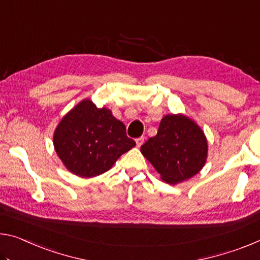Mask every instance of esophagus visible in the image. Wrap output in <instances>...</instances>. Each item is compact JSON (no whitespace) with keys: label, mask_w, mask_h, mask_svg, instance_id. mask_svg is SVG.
<instances>
[{"label":"esophagus","mask_w":260,"mask_h":260,"mask_svg":"<svg viewBox=\"0 0 260 260\" xmlns=\"http://www.w3.org/2000/svg\"><path fill=\"white\" fill-rule=\"evenodd\" d=\"M143 141H145V138H143V137H140L138 139H135V142H137V146L138 147H141Z\"/></svg>","instance_id":"esophagus-1"}]
</instances>
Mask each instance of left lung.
Wrapping results in <instances>:
<instances>
[{"label": "left lung", "instance_id": "1", "mask_svg": "<svg viewBox=\"0 0 260 260\" xmlns=\"http://www.w3.org/2000/svg\"><path fill=\"white\" fill-rule=\"evenodd\" d=\"M208 145L204 132L184 114H168L157 134L141 146V152L164 182L182 183L197 175L206 163Z\"/></svg>", "mask_w": 260, "mask_h": 260}]
</instances>
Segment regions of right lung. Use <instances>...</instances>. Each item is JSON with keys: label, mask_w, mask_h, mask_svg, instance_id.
Returning a JSON list of instances; mask_svg holds the SVG:
<instances>
[{"label": "right lung", "mask_w": 260, "mask_h": 260, "mask_svg": "<svg viewBox=\"0 0 260 260\" xmlns=\"http://www.w3.org/2000/svg\"><path fill=\"white\" fill-rule=\"evenodd\" d=\"M57 156L72 174L89 178L110 170L135 146L126 127L109 109L84 100L59 122L53 137Z\"/></svg>", "instance_id": "add662e5"}]
</instances>
